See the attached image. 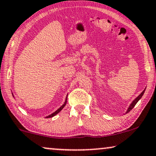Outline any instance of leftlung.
Segmentation results:
<instances>
[{
    "label": "left lung",
    "mask_w": 156,
    "mask_h": 156,
    "mask_svg": "<svg viewBox=\"0 0 156 156\" xmlns=\"http://www.w3.org/2000/svg\"><path fill=\"white\" fill-rule=\"evenodd\" d=\"M144 92H145V90H143V92H142V93H140V95H138V97H137L136 99H135V100H134V101H133V103H131V104H130V107H129V108H128V111H127V112H126V113H128V112H130V111H131V110H132L133 108L135 107V105H136V103L138 102V101H139V100H140V99L141 98V97H142V96H143V93H144Z\"/></svg>",
    "instance_id": "8db88e82"
}]
</instances>
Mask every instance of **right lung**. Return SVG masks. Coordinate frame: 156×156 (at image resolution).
<instances>
[{
	"label": "right lung",
	"mask_w": 156,
	"mask_h": 156,
	"mask_svg": "<svg viewBox=\"0 0 156 156\" xmlns=\"http://www.w3.org/2000/svg\"><path fill=\"white\" fill-rule=\"evenodd\" d=\"M66 103H67V98H66V102H65V103H64V104H63V105H62V106H61V108H58V109L56 111H55V112H54V113H52V114H51V115H48V117H46V118H52V117H53V116H54V115H56V114H58V113H59V112H60V111H61V110L63 108H64V106H65V105H66Z\"/></svg>",
	"instance_id": "obj_1"
}]
</instances>
